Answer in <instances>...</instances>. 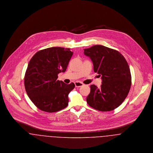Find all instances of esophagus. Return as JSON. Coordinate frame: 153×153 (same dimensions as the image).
Returning <instances> with one entry per match:
<instances>
[{"mask_svg":"<svg viewBox=\"0 0 153 153\" xmlns=\"http://www.w3.org/2000/svg\"><path fill=\"white\" fill-rule=\"evenodd\" d=\"M74 84H75V86L76 87H82L84 85L83 83H82V82H76L74 83Z\"/></svg>","mask_w":153,"mask_h":153,"instance_id":"1","label":"esophagus"}]
</instances>
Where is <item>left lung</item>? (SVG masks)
<instances>
[{
    "instance_id": "obj_1",
    "label": "left lung",
    "mask_w": 153,
    "mask_h": 153,
    "mask_svg": "<svg viewBox=\"0 0 153 153\" xmlns=\"http://www.w3.org/2000/svg\"><path fill=\"white\" fill-rule=\"evenodd\" d=\"M84 54L91 59L94 71L102 79L100 87L90 85L87 102L101 111L114 110L127 97L131 85L130 70L126 59L119 51L102 45L85 49Z\"/></svg>"
}]
</instances>
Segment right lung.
<instances>
[{"label":"right lung","instance_id":"right-lung-1","mask_svg":"<svg viewBox=\"0 0 153 153\" xmlns=\"http://www.w3.org/2000/svg\"><path fill=\"white\" fill-rule=\"evenodd\" d=\"M73 53L70 49L53 47L37 51L30 59L25 76V87L40 110L54 113L68 106V94L75 85L57 79L59 73L66 70Z\"/></svg>","mask_w":153,"mask_h":153}]
</instances>
